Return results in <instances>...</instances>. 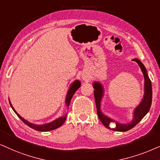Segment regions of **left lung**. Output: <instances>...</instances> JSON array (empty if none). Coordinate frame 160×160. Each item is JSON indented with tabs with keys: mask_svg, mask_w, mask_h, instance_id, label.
Returning a JSON list of instances; mask_svg holds the SVG:
<instances>
[{
	"mask_svg": "<svg viewBox=\"0 0 160 160\" xmlns=\"http://www.w3.org/2000/svg\"><path fill=\"white\" fill-rule=\"evenodd\" d=\"M135 62L138 63L139 67L141 69V71L143 74L144 76V96L142 98V101L139 104V105L135 108L134 110V116L132 121L131 123H129L126 124V123H120L118 122H116L115 123V127L111 129L110 127V123L115 122V121L112 120L110 118H108L105 115H104L101 111L100 109V105H101V100L102 98L103 97L104 89L103 86L102 84L99 82H93V87L94 88V98H95V102L96 105H97V115L99 116V118L101 121V122L103 123L105 126L108 129H111L112 130L115 131H119V132H126L128 131L132 128H133L135 125H137L138 123L141 121V119L148 113L149 111L151 105H152V82H151L149 78H148V74H147L146 67L142 64L141 61L138 60L137 58L133 59Z\"/></svg>",
	"mask_w": 160,
	"mask_h": 160,
	"instance_id": "obj_1",
	"label": "left lung"
}]
</instances>
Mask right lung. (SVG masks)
<instances>
[{"label":"right lung","mask_w":160,"mask_h":160,"mask_svg":"<svg viewBox=\"0 0 160 160\" xmlns=\"http://www.w3.org/2000/svg\"><path fill=\"white\" fill-rule=\"evenodd\" d=\"M80 86H81V83H80V82L79 81V80H75V81H74L73 83L70 86L69 91H68V92H67V97H66V104H67V107H69V106L70 102H71L72 97H73V95L74 94V93H75V91L78 90L79 88H80ZM9 103H10L11 107H12V109H13L14 112L18 115V116L19 117V118H20L21 120H22L23 122L25 123V124L28 125V126L30 127L32 129H35V130H37V131L48 132V131H51V130H53V129L58 128V127H60L61 125L64 123V121H66V118H67V116H64L60 117V118L55 119V121H52V122L45 123V124H42V125L34 124V123H30L29 121H26L25 119L23 118L22 117H21L20 115H19L18 112L15 111V110L14 109V108L12 107L10 101H9Z\"/></svg>","instance_id":"1"}]
</instances>
